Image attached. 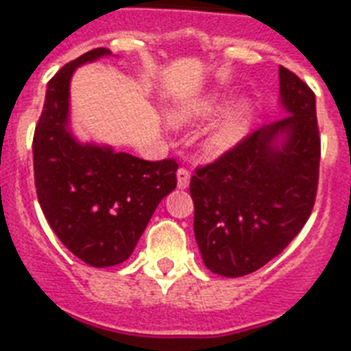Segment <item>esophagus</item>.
<instances>
[{"instance_id":"34e87169","label":"esophagus","mask_w":351,"mask_h":351,"mask_svg":"<svg viewBox=\"0 0 351 351\" xmlns=\"http://www.w3.org/2000/svg\"><path fill=\"white\" fill-rule=\"evenodd\" d=\"M190 176H192L190 170L181 167V169L178 170V188H181V190L188 188V184H190Z\"/></svg>"}]
</instances>
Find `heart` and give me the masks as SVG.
<instances>
[{
  "mask_svg": "<svg viewBox=\"0 0 351 351\" xmlns=\"http://www.w3.org/2000/svg\"><path fill=\"white\" fill-rule=\"evenodd\" d=\"M222 102L219 98H206L201 102L182 109L178 114L179 121H195L202 118H210L221 111ZM249 114H251V106L247 102H239L226 112L222 120L210 130L204 147L210 154L221 156L228 150H231L234 145L239 143L247 132L249 127Z\"/></svg>",
  "mask_w": 351,
  "mask_h": 351,
  "instance_id": "b5f03b06",
  "label": "heart"
}]
</instances>
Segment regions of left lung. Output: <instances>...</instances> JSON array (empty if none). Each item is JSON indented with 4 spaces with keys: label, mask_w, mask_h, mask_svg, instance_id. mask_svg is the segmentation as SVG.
Returning a JSON list of instances; mask_svg holds the SVG:
<instances>
[{
    "label": "left lung",
    "mask_w": 351,
    "mask_h": 351,
    "mask_svg": "<svg viewBox=\"0 0 351 351\" xmlns=\"http://www.w3.org/2000/svg\"><path fill=\"white\" fill-rule=\"evenodd\" d=\"M280 95L287 117L197 167L190 181L197 245L204 265L221 276H245L271 262L314 208L321 159L315 95L283 66Z\"/></svg>",
    "instance_id": "1"
}]
</instances>
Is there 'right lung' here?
<instances>
[{"label": "right lung", "mask_w": 351, "mask_h": 351, "mask_svg": "<svg viewBox=\"0 0 351 351\" xmlns=\"http://www.w3.org/2000/svg\"><path fill=\"white\" fill-rule=\"evenodd\" d=\"M95 48L57 71L34 132V178L46 221L71 253L93 267L125 262L150 217L178 184L176 159L145 161L107 147L80 145L68 130L69 80Z\"/></svg>", "instance_id": "add662e5"}]
</instances>
